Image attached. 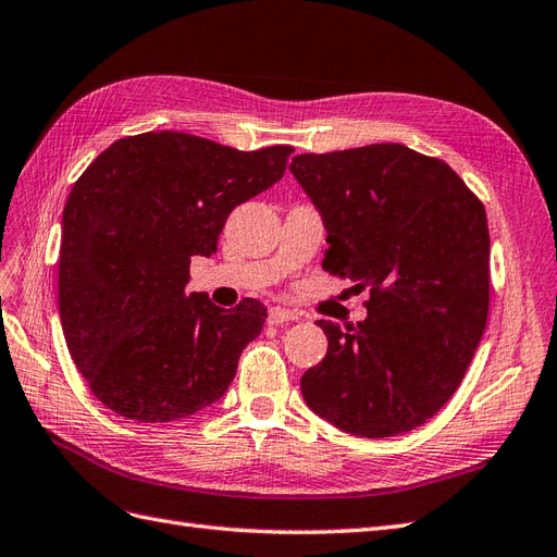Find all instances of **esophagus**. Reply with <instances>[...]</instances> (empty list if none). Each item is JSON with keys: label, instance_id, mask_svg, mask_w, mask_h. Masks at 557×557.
<instances>
[{"label": "esophagus", "instance_id": "1", "mask_svg": "<svg viewBox=\"0 0 557 557\" xmlns=\"http://www.w3.org/2000/svg\"><path fill=\"white\" fill-rule=\"evenodd\" d=\"M294 320H298V312H294V310H289V308H280V306H275V308H270L268 310V324H284V322H294Z\"/></svg>", "mask_w": 557, "mask_h": 557}]
</instances>
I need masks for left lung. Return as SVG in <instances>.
<instances>
[{
  "mask_svg": "<svg viewBox=\"0 0 557 557\" xmlns=\"http://www.w3.org/2000/svg\"><path fill=\"white\" fill-rule=\"evenodd\" d=\"M289 170L329 233L322 268L371 292L363 322H317L329 349L300 377L304 399L347 434L410 432L446 406L485 331L483 202L448 163L404 145L300 153Z\"/></svg>",
  "mask_w": 557,
  "mask_h": 557,
  "instance_id": "obj_1",
  "label": "left lung"
}]
</instances>
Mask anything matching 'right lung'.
Masks as SVG:
<instances>
[{
  "label": "right lung",
  "mask_w": 557,
  "mask_h": 557,
  "mask_svg": "<svg viewBox=\"0 0 557 557\" xmlns=\"http://www.w3.org/2000/svg\"><path fill=\"white\" fill-rule=\"evenodd\" d=\"M292 147L237 151L186 133L116 139L62 212L58 304L90 392L121 418L170 422L219 401L265 306L186 294L237 205L282 180Z\"/></svg>",
  "instance_id": "right-lung-1"
}]
</instances>
